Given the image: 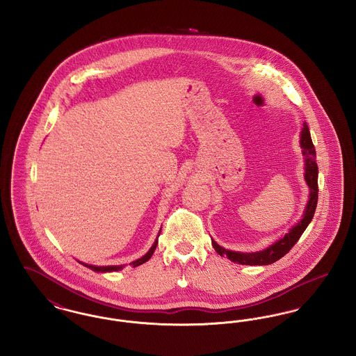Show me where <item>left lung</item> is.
Segmentation results:
<instances>
[{
	"mask_svg": "<svg viewBox=\"0 0 356 356\" xmlns=\"http://www.w3.org/2000/svg\"><path fill=\"white\" fill-rule=\"evenodd\" d=\"M300 144L303 148V154L305 159V181L309 186V200L305 207V215L303 219L299 221L295 227L289 229V232L273 243L268 248L259 251V252H252V254H243V252H235V251H228L225 248L220 247L213 238H212V245L216 250V252L220 256H227L231 261L237 263V264H245V266H267L277 261L282 259L284 254L289 252V250L298 243V240L303 235L305 228L312 220L316 204H318V164H316V152L315 147L312 144L309 129L305 124V128L302 131V138Z\"/></svg>",
	"mask_w": 356,
	"mask_h": 356,
	"instance_id": "1",
	"label": "left lung"
}]
</instances>
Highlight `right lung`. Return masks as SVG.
<instances>
[{"label":"right lung","mask_w":356,"mask_h":356,"mask_svg":"<svg viewBox=\"0 0 356 356\" xmlns=\"http://www.w3.org/2000/svg\"><path fill=\"white\" fill-rule=\"evenodd\" d=\"M160 231H161V229H160ZM159 235H160V234H159ZM157 240H159V237L156 238L154 244H153L152 247H151V250H149L147 254H144L143 257L137 259L136 261H132V263H131V266H132V267H137V266H140V264H143V263H145V261H148V260L151 259V256H152L153 252H154V250H156V245H157ZM81 264H84V263H81ZM84 266L85 267H88V268H90V270H93V271L96 272L119 271V270L122 268L121 266H108V267H96V266H89V264H84Z\"/></svg>","instance_id":"right-lung-1"}]
</instances>
